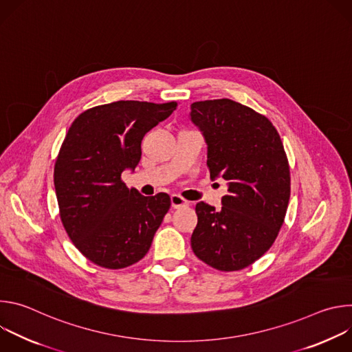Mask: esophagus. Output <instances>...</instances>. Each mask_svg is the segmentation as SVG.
Instances as JSON below:
<instances>
[{
	"instance_id": "obj_1",
	"label": "esophagus",
	"mask_w": 352,
	"mask_h": 352,
	"mask_svg": "<svg viewBox=\"0 0 352 352\" xmlns=\"http://www.w3.org/2000/svg\"><path fill=\"white\" fill-rule=\"evenodd\" d=\"M171 206H173L174 209H179V208L188 206V202H186V200H185L182 196L174 193V195H171Z\"/></svg>"
}]
</instances>
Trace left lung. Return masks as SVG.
<instances>
[{
	"mask_svg": "<svg viewBox=\"0 0 352 352\" xmlns=\"http://www.w3.org/2000/svg\"><path fill=\"white\" fill-rule=\"evenodd\" d=\"M190 118L206 139L210 178L228 181L220 210L196 205L192 250L220 272L242 270L272 248L285 219L291 177L283 142L265 116L230 98L192 103Z\"/></svg>",
	"mask_w": 352,
	"mask_h": 352,
	"instance_id": "8db88e82",
	"label": "left lung"
}]
</instances>
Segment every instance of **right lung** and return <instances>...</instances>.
Listing matches in <instances>:
<instances>
[{
    "mask_svg": "<svg viewBox=\"0 0 352 352\" xmlns=\"http://www.w3.org/2000/svg\"><path fill=\"white\" fill-rule=\"evenodd\" d=\"M177 106L120 100L83 111L69 126L56 160L54 186L63 226L91 263L118 270L150 249L171 199L167 193L143 196L121 174L138 166L144 133Z\"/></svg>",
    "mask_w": 352,
    "mask_h": 352,
    "instance_id": "add662e5",
    "label": "right lung"
}]
</instances>
